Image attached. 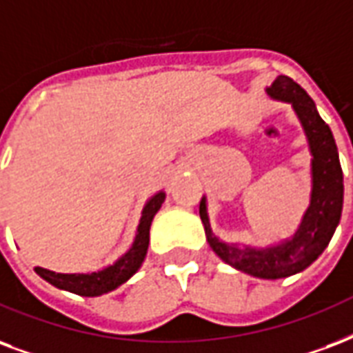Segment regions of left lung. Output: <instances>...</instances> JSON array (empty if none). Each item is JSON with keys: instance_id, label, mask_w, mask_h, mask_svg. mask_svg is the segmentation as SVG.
Wrapping results in <instances>:
<instances>
[{"instance_id": "1", "label": "left lung", "mask_w": 353, "mask_h": 353, "mask_svg": "<svg viewBox=\"0 0 353 353\" xmlns=\"http://www.w3.org/2000/svg\"><path fill=\"white\" fill-rule=\"evenodd\" d=\"M266 96L289 103L302 125L311 153V194L300 224L289 239L268 246L225 242L211 230L207 198L200 201V219L212 252L230 266L259 279H281L305 270L326 250L343 212V170L330 125L320 118L316 105L298 83L278 75Z\"/></svg>"}]
</instances>
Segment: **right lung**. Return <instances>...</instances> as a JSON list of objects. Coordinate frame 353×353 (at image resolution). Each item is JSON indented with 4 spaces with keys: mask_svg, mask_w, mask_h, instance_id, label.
Returning <instances> with one entry per match:
<instances>
[{
    "mask_svg": "<svg viewBox=\"0 0 353 353\" xmlns=\"http://www.w3.org/2000/svg\"><path fill=\"white\" fill-rule=\"evenodd\" d=\"M165 198V190H157L155 194L148 198L144 207H142L141 220H139V225H137L133 244L112 265L103 266L96 272L77 274L53 272V270L37 266L34 272L39 274L42 279H46L48 283L57 287V289L68 290V292H74V294L79 296H88V298L107 294V292L118 289L120 285L133 278V274L141 268L144 259H146L148 244H150V228H152L153 219H155V214L163 205Z\"/></svg>",
    "mask_w": 353,
    "mask_h": 353,
    "instance_id": "add662e5",
    "label": "right lung"
}]
</instances>
